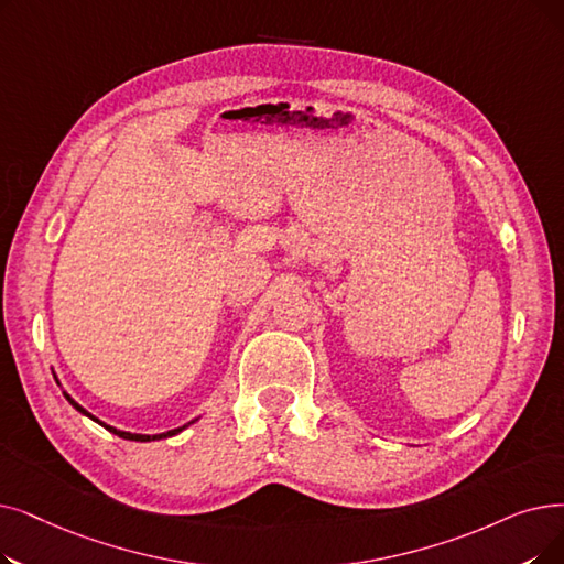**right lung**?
<instances>
[{"label":"right lung","mask_w":564,"mask_h":564,"mask_svg":"<svg viewBox=\"0 0 564 564\" xmlns=\"http://www.w3.org/2000/svg\"><path fill=\"white\" fill-rule=\"evenodd\" d=\"M59 384V382H57ZM64 397H66V401L73 405V408H76L78 412H83L85 414V417H89V420H94L96 424H101L104 429H108L110 433H115V435H119V437H124V440H135V443H150V440H161V437H170V435H177L180 431H184L188 424H193V422H188V424H184V426H180V429H173V431H165V433H159V435H142V433H129V431H119V429H115V426H108V424H104V422H99V420H96L94 417V414H89L83 405H78L76 401H73L68 394H66V391H64Z\"/></svg>","instance_id":"add662e5"}]
</instances>
